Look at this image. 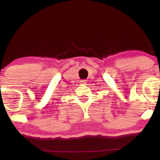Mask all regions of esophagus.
Masks as SVG:
<instances>
[{
    "label": "esophagus",
    "mask_w": 160,
    "mask_h": 160,
    "mask_svg": "<svg viewBox=\"0 0 160 160\" xmlns=\"http://www.w3.org/2000/svg\"><path fill=\"white\" fill-rule=\"evenodd\" d=\"M86 82H87L86 80H82V81H81V83H82V84H84V83H86Z\"/></svg>",
    "instance_id": "1"
}]
</instances>
